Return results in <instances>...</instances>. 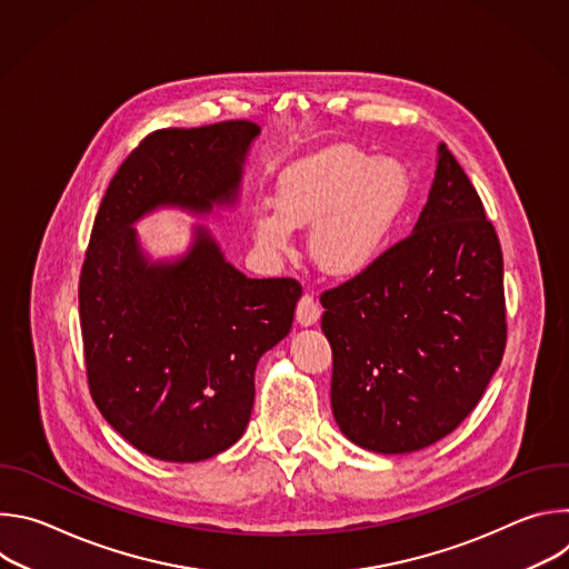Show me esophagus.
Here are the masks:
<instances>
[{"label": "esophagus", "mask_w": 569, "mask_h": 569, "mask_svg": "<svg viewBox=\"0 0 569 569\" xmlns=\"http://www.w3.org/2000/svg\"><path fill=\"white\" fill-rule=\"evenodd\" d=\"M319 317H321L319 303L310 295H303L299 299V303H297V315H295L299 327H315V323L319 321Z\"/></svg>", "instance_id": "1"}]
</instances>
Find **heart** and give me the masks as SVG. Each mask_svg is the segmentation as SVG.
I'll return each mask as SVG.
<instances>
[{"mask_svg":"<svg viewBox=\"0 0 569 569\" xmlns=\"http://www.w3.org/2000/svg\"><path fill=\"white\" fill-rule=\"evenodd\" d=\"M410 193L412 178L398 159L333 143L277 173L274 209L252 213V238L261 250L286 254L295 229L310 227L308 254L317 270L353 279L385 254Z\"/></svg>","mask_w":569,"mask_h":569,"instance_id":"obj_1","label":"heart"}]
</instances>
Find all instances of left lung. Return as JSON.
<instances>
[{
  "mask_svg": "<svg viewBox=\"0 0 569 569\" xmlns=\"http://www.w3.org/2000/svg\"><path fill=\"white\" fill-rule=\"evenodd\" d=\"M502 250L446 143L412 233L321 295L342 435L380 455L428 448L477 405L507 342Z\"/></svg>",
  "mask_w": 569,
  "mask_h": 569,
  "instance_id": "8db88e82",
  "label": "left lung"
}]
</instances>
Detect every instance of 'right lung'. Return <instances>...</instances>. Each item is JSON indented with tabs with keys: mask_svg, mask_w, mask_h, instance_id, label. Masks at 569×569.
Masks as SVG:
<instances>
[{
	"mask_svg": "<svg viewBox=\"0 0 569 569\" xmlns=\"http://www.w3.org/2000/svg\"><path fill=\"white\" fill-rule=\"evenodd\" d=\"M259 134L252 121L152 132L94 220L78 290L90 391L103 419L159 461H202L242 437L257 362L290 333L301 286L246 277L207 224L176 257H152L134 224L159 209H236Z\"/></svg>",
	"mask_w": 569,
	"mask_h": 569,
	"instance_id": "1",
	"label": "right lung"
}]
</instances>
